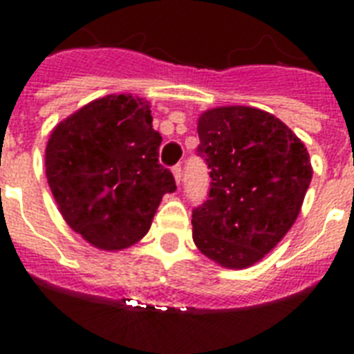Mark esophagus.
I'll use <instances>...</instances> for the list:
<instances>
[{
    "label": "esophagus",
    "instance_id": "obj_1",
    "mask_svg": "<svg viewBox=\"0 0 354 354\" xmlns=\"http://www.w3.org/2000/svg\"><path fill=\"white\" fill-rule=\"evenodd\" d=\"M172 174H174V180H176V183L180 185V182H182V165L172 167Z\"/></svg>",
    "mask_w": 354,
    "mask_h": 354
}]
</instances>
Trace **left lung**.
Wrapping results in <instances>:
<instances>
[{
    "mask_svg": "<svg viewBox=\"0 0 354 354\" xmlns=\"http://www.w3.org/2000/svg\"><path fill=\"white\" fill-rule=\"evenodd\" d=\"M207 200L193 211V241L224 268H248L277 246L301 211L313 180L301 139L250 106H221L198 119Z\"/></svg>",
    "mask_w": 354,
    "mask_h": 354,
    "instance_id": "1",
    "label": "left lung"
}]
</instances>
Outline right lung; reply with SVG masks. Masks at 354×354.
<instances>
[{
    "label": "right lung",
    "mask_w": 354,
    "mask_h": 354,
    "mask_svg": "<svg viewBox=\"0 0 354 354\" xmlns=\"http://www.w3.org/2000/svg\"><path fill=\"white\" fill-rule=\"evenodd\" d=\"M160 145L149 102L139 97L95 99L58 122L46 174L68 226L108 252L141 241L163 194L176 191L158 161Z\"/></svg>",
    "instance_id": "right-lung-1"
}]
</instances>
